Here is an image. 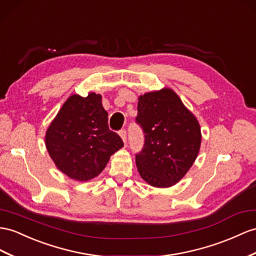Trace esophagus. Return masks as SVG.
I'll return each mask as SVG.
<instances>
[{
    "label": "esophagus",
    "mask_w": 256,
    "mask_h": 256,
    "mask_svg": "<svg viewBox=\"0 0 256 256\" xmlns=\"http://www.w3.org/2000/svg\"><path fill=\"white\" fill-rule=\"evenodd\" d=\"M119 134H120V136H121V138H122L123 142H124V144H126V140H128L126 130H120V132H119Z\"/></svg>",
    "instance_id": "esophagus-1"
}]
</instances>
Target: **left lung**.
<instances>
[{"instance_id": "8db88e82", "label": "left lung", "mask_w": 256, "mask_h": 256, "mask_svg": "<svg viewBox=\"0 0 256 256\" xmlns=\"http://www.w3.org/2000/svg\"><path fill=\"white\" fill-rule=\"evenodd\" d=\"M137 111L136 122L145 133V145L136 156L140 178L154 187H172L184 178L198 156L200 124L168 88L140 95Z\"/></svg>"}]
</instances>
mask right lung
Listing matches in <instances>:
<instances>
[{
    "label": "right lung",
    "mask_w": 256,
    "mask_h": 256,
    "mask_svg": "<svg viewBox=\"0 0 256 256\" xmlns=\"http://www.w3.org/2000/svg\"><path fill=\"white\" fill-rule=\"evenodd\" d=\"M45 146L55 166L68 178L88 182L100 175L118 150L121 137L109 130L102 95H71L50 122Z\"/></svg>",
    "instance_id": "add662e5"
}]
</instances>
